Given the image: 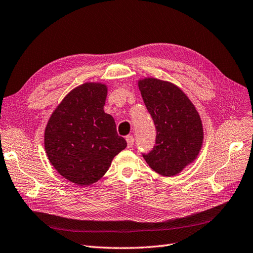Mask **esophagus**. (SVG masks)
<instances>
[{"label":"esophagus","instance_id":"1","mask_svg":"<svg viewBox=\"0 0 253 253\" xmlns=\"http://www.w3.org/2000/svg\"><path fill=\"white\" fill-rule=\"evenodd\" d=\"M126 141H127V147L128 148H131L133 146V143H134L133 136H131V135L126 136Z\"/></svg>","mask_w":253,"mask_h":253}]
</instances>
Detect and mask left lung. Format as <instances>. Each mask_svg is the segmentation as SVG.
Wrapping results in <instances>:
<instances>
[{
	"instance_id": "1",
	"label": "left lung",
	"mask_w": 253,
	"mask_h": 253,
	"mask_svg": "<svg viewBox=\"0 0 253 253\" xmlns=\"http://www.w3.org/2000/svg\"><path fill=\"white\" fill-rule=\"evenodd\" d=\"M137 85L156 128L155 146L143 155L145 161L161 176L179 174L196 161L202 148L204 132L198 111L170 81L145 77Z\"/></svg>"
}]
</instances>
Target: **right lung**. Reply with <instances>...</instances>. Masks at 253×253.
Wrapping results in <instances>:
<instances>
[{"instance_id":"1","label":"right lung","mask_w":253,"mask_h":253,"mask_svg":"<svg viewBox=\"0 0 253 253\" xmlns=\"http://www.w3.org/2000/svg\"><path fill=\"white\" fill-rule=\"evenodd\" d=\"M108 87L85 82L69 91L44 129V150L63 178L90 185L108 171L112 160L127 147L115 119L104 111Z\"/></svg>"}]
</instances>
